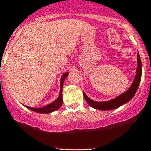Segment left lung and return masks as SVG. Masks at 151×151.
I'll use <instances>...</instances> for the list:
<instances>
[{
    "label": "left lung",
    "instance_id": "1",
    "mask_svg": "<svg viewBox=\"0 0 151 151\" xmlns=\"http://www.w3.org/2000/svg\"><path fill=\"white\" fill-rule=\"evenodd\" d=\"M137 62H138V67L136 69V75L134 77V79L133 81L132 84L131 85V87L128 89L123 94H120L118 97H115L114 99L110 100L108 101H104V102H97L93 100L90 99L85 92L83 91V95L85 97L86 102L92 106L94 109H97L100 110H110L116 109L119 106L125 104L126 103L129 102L135 94L136 91L138 90V86H139L141 78V61L140 58V55L138 54L137 55Z\"/></svg>",
    "mask_w": 151,
    "mask_h": 151
}]
</instances>
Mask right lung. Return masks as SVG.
Here are the masks:
<instances>
[{
  "label": "right lung",
  "instance_id": "obj_1",
  "mask_svg": "<svg viewBox=\"0 0 151 151\" xmlns=\"http://www.w3.org/2000/svg\"><path fill=\"white\" fill-rule=\"evenodd\" d=\"M69 73H65L61 77L60 80V94L59 97H57V99L54 101V102L50 103V104L46 105L44 107L41 108H35V107H29V106H26L28 109H29L30 110H32V111L36 112V113H50L52 112L55 111V110H58L61 106H62L63 104V97H62V91H63V85L64 80L66 78V76H68Z\"/></svg>",
  "mask_w": 151,
  "mask_h": 151
}]
</instances>
